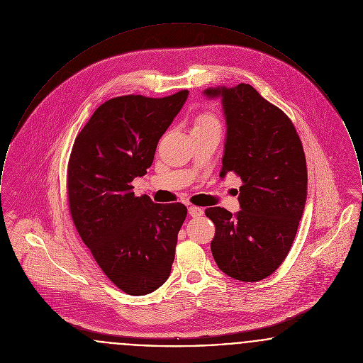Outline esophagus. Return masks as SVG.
Instances as JSON below:
<instances>
[{
	"label": "esophagus",
	"instance_id": "obj_1",
	"mask_svg": "<svg viewBox=\"0 0 363 363\" xmlns=\"http://www.w3.org/2000/svg\"><path fill=\"white\" fill-rule=\"evenodd\" d=\"M189 213H190L191 217H201L203 214V209L198 208V206H190Z\"/></svg>",
	"mask_w": 363,
	"mask_h": 363
}]
</instances>
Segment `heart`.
Listing matches in <instances>:
<instances>
[{
  "instance_id": "heart-1",
  "label": "heart",
  "mask_w": 363,
  "mask_h": 363,
  "mask_svg": "<svg viewBox=\"0 0 363 363\" xmlns=\"http://www.w3.org/2000/svg\"><path fill=\"white\" fill-rule=\"evenodd\" d=\"M206 127H220L218 118L210 112H203L196 116L194 121V128H206Z\"/></svg>"
}]
</instances>
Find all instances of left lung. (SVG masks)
Segmentation results:
<instances>
[{
  "instance_id": "8db88e82",
  "label": "left lung",
  "mask_w": 363,
  "mask_h": 363,
  "mask_svg": "<svg viewBox=\"0 0 363 363\" xmlns=\"http://www.w3.org/2000/svg\"><path fill=\"white\" fill-rule=\"evenodd\" d=\"M221 98L227 139L220 177L242 179L240 211L209 208L213 258L229 277L255 283L270 276L294 243L307 198L302 142L289 117L250 84L203 91Z\"/></svg>"
}]
</instances>
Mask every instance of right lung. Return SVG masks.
Listing matches in <instances>:
<instances>
[{
    "mask_svg": "<svg viewBox=\"0 0 363 363\" xmlns=\"http://www.w3.org/2000/svg\"><path fill=\"white\" fill-rule=\"evenodd\" d=\"M189 96H116L75 139L67 174L69 211L106 277L128 295L162 286L172 269L187 208L135 196L133 180L152 167L160 138Z\"/></svg>",
    "mask_w": 363,
    "mask_h": 363,
    "instance_id": "add662e5",
    "label": "right lung"
}]
</instances>
